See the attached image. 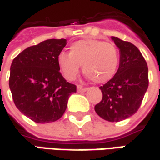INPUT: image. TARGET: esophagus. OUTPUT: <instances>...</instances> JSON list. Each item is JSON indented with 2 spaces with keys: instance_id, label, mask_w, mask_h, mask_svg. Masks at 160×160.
Returning a JSON list of instances; mask_svg holds the SVG:
<instances>
[{
  "instance_id": "1",
  "label": "esophagus",
  "mask_w": 160,
  "mask_h": 160,
  "mask_svg": "<svg viewBox=\"0 0 160 160\" xmlns=\"http://www.w3.org/2000/svg\"><path fill=\"white\" fill-rule=\"evenodd\" d=\"M86 91H88V88H83V87H81L80 85L77 87V92H85Z\"/></svg>"
}]
</instances>
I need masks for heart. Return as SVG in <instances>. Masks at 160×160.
<instances>
[{
    "label": "heart",
    "mask_w": 160,
    "mask_h": 160,
    "mask_svg": "<svg viewBox=\"0 0 160 160\" xmlns=\"http://www.w3.org/2000/svg\"><path fill=\"white\" fill-rule=\"evenodd\" d=\"M58 67L68 80H76L82 65L83 72L96 83L109 81L119 65V52L113 44L99 39H83L73 43L69 54L60 53Z\"/></svg>",
    "instance_id": "obj_1"
}]
</instances>
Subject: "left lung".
<instances>
[{"mask_svg": "<svg viewBox=\"0 0 160 160\" xmlns=\"http://www.w3.org/2000/svg\"><path fill=\"white\" fill-rule=\"evenodd\" d=\"M112 40L119 48V68L113 78L100 87L102 99L94 109L102 119L120 122L139 109L148 87V68L135 45L115 37Z\"/></svg>", "mask_w": 160, "mask_h": 160, "instance_id": "8db88e82", "label": "left lung"}]
</instances>
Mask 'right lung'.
<instances>
[{"instance_id":"add662e5","label":"right lung","mask_w":160,"mask_h":160,"mask_svg":"<svg viewBox=\"0 0 160 160\" xmlns=\"http://www.w3.org/2000/svg\"><path fill=\"white\" fill-rule=\"evenodd\" d=\"M66 39H48L22 51L12 62L9 86L15 106L38 123L58 120L76 85L59 72L58 57Z\"/></svg>"}]
</instances>
